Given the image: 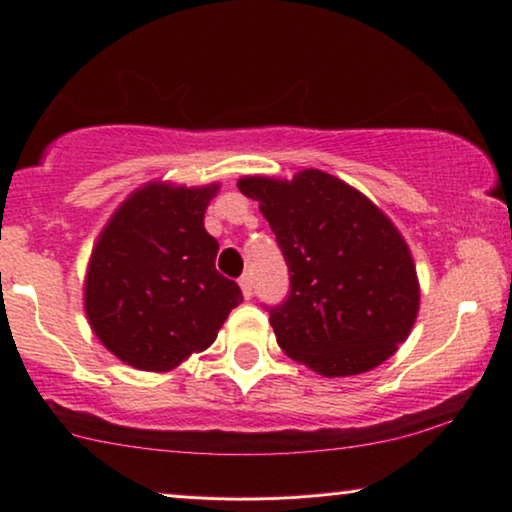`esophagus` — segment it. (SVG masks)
<instances>
[{
	"label": "esophagus",
	"mask_w": 512,
	"mask_h": 512,
	"mask_svg": "<svg viewBox=\"0 0 512 512\" xmlns=\"http://www.w3.org/2000/svg\"><path fill=\"white\" fill-rule=\"evenodd\" d=\"M238 286H241L245 300H250V297H252V276L243 274L241 278H238Z\"/></svg>",
	"instance_id": "34e87169"
}]
</instances>
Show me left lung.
I'll list each match as a JSON object with an SVG mask.
<instances>
[{"instance_id": "1", "label": "left lung", "mask_w": 512, "mask_h": 512, "mask_svg": "<svg viewBox=\"0 0 512 512\" xmlns=\"http://www.w3.org/2000/svg\"><path fill=\"white\" fill-rule=\"evenodd\" d=\"M238 189L260 200L290 290L264 307L278 347L326 378L366 373L409 338L418 278L409 245L366 196L321 170L293 181L245 177Z\"/></svg>"}]
</instances>
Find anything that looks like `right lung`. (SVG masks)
<instances>
[{
    "label": "right lung",
    "mask_w": 512,
    "mask_h": 512,
    "mask_svg": "<svg viewBox=\"0 0 512 512\" xmlns=\"http://www.w3.org/2000/svg\"><path fill=\"white\" fill-rule=\"evenodd\" d=\"M219 186L148 184L134 191L96 243L84 309L96 338L141 371H170L217 338L243 302L219 274V243L203 226Z\"/></svg>",
    "instance_id": "right-lung-1"
}]
</instances>
